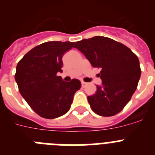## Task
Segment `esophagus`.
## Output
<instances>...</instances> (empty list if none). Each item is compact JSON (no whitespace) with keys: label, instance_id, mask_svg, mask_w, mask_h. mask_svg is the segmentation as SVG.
I'll list each match as a JSON object with an SVG mask.
<instances>
[{"label":"esophagus","instance_id":"1","mask_svg":"<svg viewBox=\"0 0 155 155\" xmlns=\"http://www.w3.org/2000/svg\"><path fill=\"white\" fill-rule=\"evenodd\" d=\"M86 85H87V83H86V82L81 81V86H82V87H85Z\"/></svg>","mask_w":155,"mask_h":155}]
</instances>
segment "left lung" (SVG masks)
Wrapping results in <instances>:
<instances>
[{"mask_svg":"<svg viewBox=\"0 0 155 155\" xmlns=\"http://www.w3.org/2000/svg\"><path fill=\"white\" fill-rule=\"evenodd\" d=\"M74 48L84 53L93 68H101L102 85L87 101L93 112L113 116L121 112L137 87L141 74L138 57L125 45L104 36L77 42Z\"/></svg>","mask_w":155,"mask_h":155,"instance_id":"8db88e82","label":"left lung"}]
</instances>
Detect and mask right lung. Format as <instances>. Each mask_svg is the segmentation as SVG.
<instances>
[{
  "label": "right lung",
  "instance_id": "right-lung-1",
  "mask_svg": "<svg viewBox=\"0 0 155 155\" xmlns=\"http://www.w3.org/2000/svg\"><path fill=\"white\" fill-rule=\"evenodd\" d=\"M74 42L52 41L31 49L16 67L15 78L20 94L42 118L55 119L69 111L74 95L81 84L77 79L64 81L62 57Z\"/></svg>",
  "mask_w": 155,
  "mask_h": 155
}]
</instances>
